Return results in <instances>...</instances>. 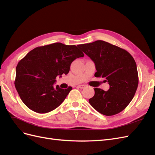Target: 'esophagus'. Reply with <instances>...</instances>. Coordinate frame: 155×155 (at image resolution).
<instances>
[{"label":"esophagus","instance_id":"1","mask_svg":"<svg viewBox=\"0 0 155 155\" xmlns=\"http://www.w3.org/2000/svg\"><path fill=\"white\" fill-rule=\"evenodd\" d=\"M86 86L85 85H78V88H84Z\"/></svg>","mask_w":155,"mask_h":155}]
</instances>
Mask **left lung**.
I'll return each mask as SVG.
<instances>
[{
	"mask_svg": "<svg viewBox=\"0 0 155 155\" xmlns=\"http://www.w3.org/2000/svg\"><path fill=\"white\" fill-rule=\"evenodd\" d=\"M78 46L94 62L97 70L94 76L105 78L110 85L107 91L94 88L95 94L88 100L90 104L104 115L118 114L130 104L138 85L133 56L125 50L101 40Z\"/></svg>",
	"mask_w": 155,
	"mask_h": 155,
	"instance_id": "obj_1",
	"label": "left lung"
}]
</instances>
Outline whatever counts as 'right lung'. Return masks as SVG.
I'll return each instance as SVG.
<instances>
[{
  "instance_id": "1",
  "label": "right lung",
  "mask_w": 155,
  "mask_h": 155,
  "mask_svg": "<svg viewBox=\"0 0 155 155\" xmlns=\"http://www.w3.org/2000/svg\"><path fill=\"white\" fill-rule=\"evenodd\" d=\"M84 54L76 45L55 43L31 50L18 63L15 86L31 110L46 113L62 104L72 88L54 87L58 76L69 72L72 62Z\"/></svg>"
}]
</instances>
